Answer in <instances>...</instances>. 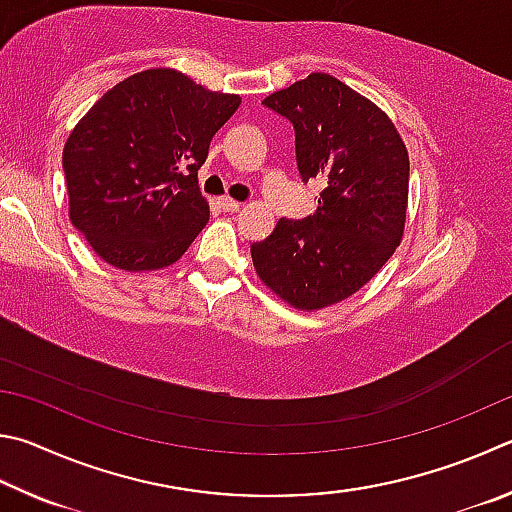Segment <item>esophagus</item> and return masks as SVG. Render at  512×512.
<instances>
[{
    "instance_id": "34e87169",
    "label": "esophagus",
    "mask_w": 512,
    "mask_h": 512,
    "mask_svg": "<svg viewBox=\"0 0 512 512\" xmlns=\"http://www.w3.org/2000/svg\"><path fill=\"white\" fill-rule=\"evenodd\" d=\"M220 206H222V211H229V213H236V211H240V202H236V200H231V197H220Z\"/></svg>"
}]
</instances>
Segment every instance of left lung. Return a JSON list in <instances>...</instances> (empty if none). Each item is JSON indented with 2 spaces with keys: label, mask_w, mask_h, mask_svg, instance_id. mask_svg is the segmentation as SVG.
I'll return each instance as SVG.
<instances>
[{
  "label": "left lung",
  "mask_w": 512,
  "mask_h": 512,
  "mask_svg": "<svg viewBox=\"0 0 512 512\" xmlns=\"http://www.w3.org/2000/svg\"><path fill=\"white\" fill-rule=\"evenodd\" d=\"M294 125L303 182L324 179L315 215L281 218L251 245L256 274L299 310L344 301L400 245L409 155L389 116L328 74H310L263 101Z\"/></svg>",
  "instance_id": "left-lung-1"
}]
</instances>
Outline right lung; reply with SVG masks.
I'll list each match as a JSON object with an SVG mask.
<instances>
[{"mask_svg": "<svg viewBox=\"0 0 512 512\" xmlns=\"http://www.w3.org/2000/svg\"><path fill=\"white\" fill-rule=\"evenodd\" d=\"M238 105L175 69H148L80 119L62 152L69 218L105 263L141 272L179 261L209 220L197 170Z\"/></svg>", "mask_w": 512, "mask_h": 512, "instance_id": "add662e5", "label": "right lung"}]
</instances>
